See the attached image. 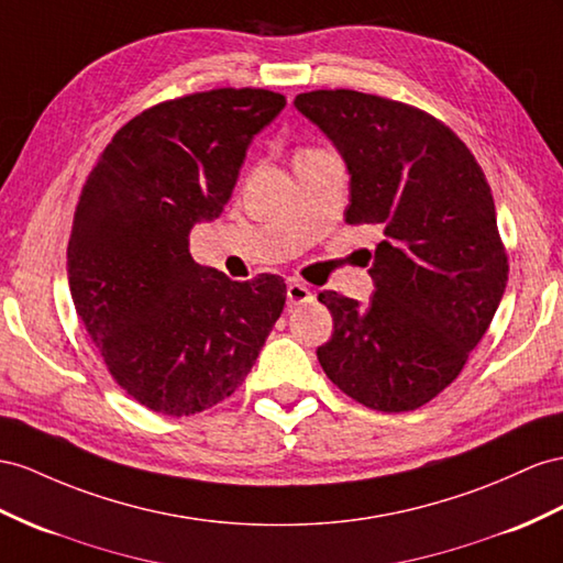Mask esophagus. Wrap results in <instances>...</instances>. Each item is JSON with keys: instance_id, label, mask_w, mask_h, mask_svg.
<instances>
[{"instance_id": "obj_1", "label": "esophagus", "mask_w": 563, "mask_h": 563, "mask_svg": "<svg viewBox=\"0 0 563 563\" xmlns=\"http://www.w3.org/2000/svg\"><path fill=\"white\" fill-rule=\"evenodd\" d=\"M311 299H313V292L309 290L305 283H299V280L287 283V305H290V307L307 305V301H311Z\"/></svg>"}]
</instances>
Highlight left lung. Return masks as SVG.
Wrapping results in <instances>:
<instances>
[{"label": "left lung", "instance_id": "left-lung-1", "mask_svg": "<svg viewBox=\"0 0 563 563\" xmlns=\"http://www.w3.org/2000/svg\"><path fill=\"white\" fill-rule=\"evenodd\" d=\"M295 109L347 166L344 219L385 235L366 307L319 295L333 338L316 356L358 405L419 409L459 376L507 287L493 192L466 144L419 109L354 90L297 95Z\"/></svg>", "mask_w": 563, "mask_h": 563}]
</instances>
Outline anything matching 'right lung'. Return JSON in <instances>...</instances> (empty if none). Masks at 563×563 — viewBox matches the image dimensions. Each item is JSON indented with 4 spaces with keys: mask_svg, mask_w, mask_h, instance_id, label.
Listing matches in <instances>:
<instances>
[{
    "mask_svg": "<svg viewBox=\"0 0 563 563\" xmlns=\"http://www.w3.org/2000/svg\"><path fill=\"white\" fill-rule=\"evenodd\" d=\"M283 109V95L252 88L152 107L113 135L82 187L70 297L113 380L156 413L233 395L280 319V276L238 283L195 264L190 230L223 213L254 135Z\"/></svg>",
    "mask_w": 563,
    "mask_h": 563,
    "instance_id": "right-lung-1",
    "label": "right lung"
}]
</instances>
